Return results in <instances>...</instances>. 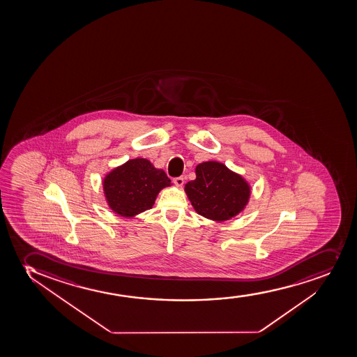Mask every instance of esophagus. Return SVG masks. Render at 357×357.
<instances>
[{
	"instance_id": "1",
	"label": "esophagus",
	"mask_w": 357,
	"mask_h": 357,
	"mask_svg": "<svg viewBox=\"0 0 357 357\" xmlns=\"http://www.w3.org/2000/svg\"><path fill=\"white\" fill-rule=\"evenodd\" d=\"M173 183H174V185L178 186V188H181V186L184 185V178H183V176H176V178L173 179Z\"/></svg>"
}]
</instances>
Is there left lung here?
<instances>
[{
  "label": "left lung",
  "mask_w": 357,
  "mask_h": 357,
  "mask_svg": "<svg viewBox=\"0 0 357 357\" xmlns=\"http://www.w3.org/2000/svg\"><path fill=\"white\" fill-rule=\"evenodd\" d=\"M196 176L185 185V192L198 215L220 222L244 211L251 196L244 176L215 160L198 164Z\"/></svg>",
  "instance_id": "1"
}]
</instances>
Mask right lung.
Instances as JSON below:
<instances>
[{
	"instance_id": "1",
	"label": "right lung",
	"mask_w": 357,
	"mask_h": 357,
	"mask_svg": "<svg viewBox=\"0 0 357 357\" xmlns=\"http://www.w3.org/2000/svg\"><path fill=\"white\" fill-rule=\"evenodd\" d=\"M171 185L162 169H155L145 158H135L109 171L102 181V190L109 210L133 218L152 208L159 192Z\"/></svg>"
}]
</instances>
